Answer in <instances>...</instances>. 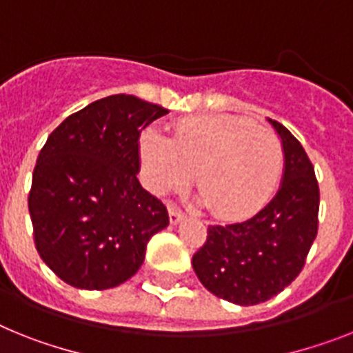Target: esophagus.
<instances>
[{
    "mask_svg": "<svg viewBox=\"0 0 353 353\" xmlns=\"http://www.w3.org/2000/svg\"><path fill=\"white\" fill-rule=\"evenodd\" d=\"M168 217H170L172 224H177V222H181L183 219H185V213L177 208V206L170 204V206H168Z\"/></svg>",
    "mask_w": 353,
    "mask_h": 353,
    "instance_id": "34e87169",
    "label": "esophagus"
}]
</instances>
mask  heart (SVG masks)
Instances as JSON below:
<instances>
[{
	"label": "heart",
	"mask_w": 353,
	"mask_h": 353,
	"mask_svg": "<svg viewBox=\"0 0 353 353\" xmlns=\"http://www.w3.org/2000/svg\"><path fill=\"white\" fill-rule=\"evenodd\" d=\"M140 154L150 188L179 190L194 179L217 217L241 221L265 206L283 172V147L269 129L233 114L176 121L170 138L145 131Z\"/></svg>",
	"instance_id": "obj_1"
}]
</instances>
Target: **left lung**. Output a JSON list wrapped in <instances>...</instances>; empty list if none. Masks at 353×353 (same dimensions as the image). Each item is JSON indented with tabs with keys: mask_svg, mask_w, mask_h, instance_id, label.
I'll use <instances>...</instances> for the list:
<instances>
[{
	"mask_svg": "<svg viewBox=\"0 0 353 353\" xmlns=\"http://www.w3.org/2000/svg\"><path fill=\"white\" fill-rule=\"evenodd\" d=\"M283 183L274 199L254 217L226 226H208L192 268L210 292L236 305L271 300L291 285L318 235L319 186L309 156L282 123Z\"/></svg>",
	"mask_w": 353,
	"mask_h": 353,
	"instance_id": "obj_1",
	"label": "left lung"
}]
</instances>
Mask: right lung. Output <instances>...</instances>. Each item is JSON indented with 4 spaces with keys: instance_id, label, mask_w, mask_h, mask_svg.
Masks as SVG:
<instances>
[{
    "instance_id": "obj_1",
    "label": "right lung",
    "mask_w": 353,
    "mask_h": 353,
    "mask_svg": "<svg viewBox=\"0 0 353 353\" xmlns=\"http://www.w3.org/2000/svg\"><path fill=\"white\" fill-rule=\"evenodd\" d=\"M168 109L111 94L62 121L41 149L28 194L34 242L62 282L103 291L134 276L167 206L138 181L140 132Z\"/></svg>"
}]
</instances>
